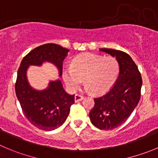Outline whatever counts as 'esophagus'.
Listing matches in <instances>:
<instances>
[{
    "label": "esophagus",
    "instance_id": "1",
    "mask_svg": "<svg viewBox=\"0 0 158 158\" xmlns=\"http://www.w3.org/2000/svg\"><path fill=\"white\" fill-rule=\"evenodd\" d=\"M82 99H83V97L82 95H80V94H76V96H75V101L76 102L82 101Z\"/></svg>",
    "mask_w": 158,
    "mask_h": 158
}]
</instances>
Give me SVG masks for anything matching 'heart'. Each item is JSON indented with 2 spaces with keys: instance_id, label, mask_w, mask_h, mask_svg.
<instances>
[{
  "instance_id": "b5f03b06",
  "label": "heart",
  "mask_w": 158,
  "mask_h": 158,
  "mask_svg": "<svg viewBox=\"0 0 158 158\" xmlns=\"http://www.w3.org/2000/svg\"><path fill=\"white\" fill-rule=\"evenodd\" d=\"M119 71V63L114 57L83 53L73 59L72 65L64 67L62 74L70 90H76L83 79L86 89L103 94L114 86Z\"/></svg>"
}]
</instances>
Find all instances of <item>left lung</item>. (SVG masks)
<instances>
[{
  "label": "left lung",
  "instance_id": "left-lung-1",
  "mask_svg": "<svg viewBox=\"0 0 158 158\" xmlns=\"http://www.w3.org/2000/svg\"><path fill=\"white\" fill-rule=\"evenodd\" d=\"M100 51L115 57L119 63V75L114 86L105 94L94 98L89 111L94 126L111 130L126 122L140 99L142 77L132 57L122 51L101 48Z\"/></svg>",
  "mask_w": 158,
  "mask_h": 158
}]
</instances>
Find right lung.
Masks as SVG:
<instances>
[{
	"label": "right lung",
	"instance_id": "1",
	"mask_svg": "<svg viewBox=\"0 0 158 158\" xmlns=\"http://www.w3.org/2000/svg\"><path fill=\"white\" fill-rule=\"evenodd\" d=\"M69 50L55 44H46L34 48L23 57L18 70L15 89L22 110L32 125L44 131L57 129L65 122L70 107L75 103V95L63 89L60 80L51 81L44 90H36L26 79L29 65H41L44 61L53 63L62 75V64Z\"/></svg>",
	"mask_w": 158,
	"mask_h": 158
}]
</instances>
